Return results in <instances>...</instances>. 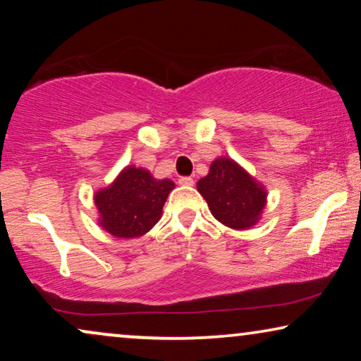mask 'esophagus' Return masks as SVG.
Here are the masks:
<instances>
[{
	"mask_svg": "<svg viewBox=\"0 0 361 361\" xmlns=\"http://www.w3.org/2000/svg\"><path fill=\"white\" fill-rule=\"evenodd\" d=\"M179 184L184 187H190V185H194V179H192V177H180Z\"/></svg>",
	"mask_w": 361,
	"mask_h": 361,
	"instance_id": "esophagus-1",
	"label": "esophagus"
}]
</instances>
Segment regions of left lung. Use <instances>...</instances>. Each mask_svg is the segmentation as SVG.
Returning <instances> with one entry per match:
<instances>
[{"label": "left lung", "mask_w": 361, "mask_h": 361, "mask_svg": "<svg viewBox=\"0 0 361 361\" xmlns=\"http://www.w3.org/2000/svg\"><path fill=\"white\" fill-rule=\"evenodd\" d=\"M197 190L212 215L233 230H248L258 224L268 197L264 185L230 157L212 162L209 174L197 182Z\"/></svg>", "instance_id": "left-lung-1"}]
</instances>
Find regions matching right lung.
Masks as SVG:
<instances>
[{
	"label": "right lung",
	"mask_w": 361,
	"mask_h": 361,
	"mask_svg": "<svg viewBox=\"0 0 361 361\" xmlns=\"http://www.w3.org/2000/svg\"><path fill=\"white\" fill-rule=\"evenodd\" d=\"M174 187L171 179H154L142 167L126 166L110 185L93 195L98 224L116 238L146 235L159 221Z\"/></svg>",
	"instance_id": "add662e5"
}]
</instances>
